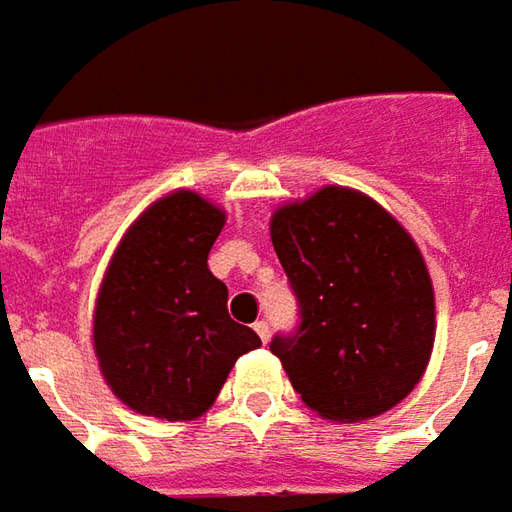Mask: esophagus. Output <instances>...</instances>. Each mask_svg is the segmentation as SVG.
Returning <instances> with one entry per match:
<instances>
[{"label":"esophagus","instance_id":"obj_1","mask_svg":"<svg viewBox=\"0 0 512 512\" xmlns=\"http://www.w3.org/2000/svg\"><path fill=\"white\" fill-rule=\"evenodd\" d=\"M253 329H256V335L262 338L264 344L270 341V324H267V321H256V324H253Z\"/></svg>","mask_w":512,"mask_h":512}]
</instances>
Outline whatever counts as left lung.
<instances>
[{
	"instance_id": "left-lung-1",
	"label": "left lung",
	"mask_w": 512,
	"mask_h": 512,
	"mask_svg": "<svg viewBox=\"0 0 512 512\" xmlns=\"http://www.w3.org/2000/svg\"><path fill=\"white\" fill-rule=\"evenodd\" d=\"M270 239L298 301L296 329L270 352L301 400L335 423L397 406L434 346V290L414 239L338 185L276 211Z\"/></svg>"
}]
</instances>
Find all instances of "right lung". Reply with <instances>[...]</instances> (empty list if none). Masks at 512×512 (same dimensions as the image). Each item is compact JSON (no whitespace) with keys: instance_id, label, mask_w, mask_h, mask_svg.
<instances>
[{"instance_id":"right-lung-1","label":"right lung","mask_w":512,"mask_h":512,"mask_svg":"<svg viewBox=\"0 0 512 512\" xmlns=\"http://www.w3.org/2000/svg\"><path fill=\"white\" fill-rule=\"evenodd\" d=\"M225 214L194 191L154 202L120 239L95 307V355L126 406L157 420L208 411L259 335L228 315L208 270Z\"/></svg>"}]
</instances>
